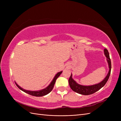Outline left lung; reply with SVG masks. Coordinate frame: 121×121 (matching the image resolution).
Returning a JSON list of instances; mask_svg holds the SVG:
<instances>
[{"mask_svg": "<svg viewBox=\"0 0 121 121\" xmlns=\"http://www.w3.org/2000/svg\"><path fill=\"white\" fill-rule=\"evenodd\" d=\"M104 52L105 56H106L107 58V61L108 64V67L109 69L107 76H106V77L104 79L103 81H102L99 83L95 84V85L91 86H83L75 82V81H74V80L73 79L72 75L71 74L70 77H69V83L71 88L73 91L80 94L88 95L92 94L95 92H96V91L100 89L102 87H103L105 85V84L107 82L108 80L109 77V76H110L111 74L112 65L108 50L106 48H105L104 49Z\"/></svg>", "mask_w": 121, "mask_h": 121, "instance_id": "8db88e82", "label": "left lung"}]
</instances>
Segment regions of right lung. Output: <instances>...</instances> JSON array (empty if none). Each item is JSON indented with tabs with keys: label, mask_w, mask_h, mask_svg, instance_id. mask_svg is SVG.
<instances>
[{
	"label": "right lung",
	"mask_w": 121,
	"mask_h": 121,
	"mask_svg": "<svg viewBox=\"0 0 121 121\" xmlns=\"http://www.w3.org/2000/svg\"><path fill=\"white\" fill-rule=\"evenodd\" d=\"M62 71L60 72H58L57 74L56 75V76L54 77V78H53V80L52 81V82L50 83V84H49V85L46 88H45V89H42L41 90H39V91H29V90H25L23 88H22L19 86V85H17V84L15 82L16 85L17 86V87L19 88L20 89H21V90H22L24 92L27 93L31 95L32 96H44L45 95L48 94L49 92H50L53 89V87L54 85V84L56 83V80L57 79V78L58 77L60 76V75L61 74Z\"/></svg>",
	"instance_id": "right-lung-1"
}]
</instances>
